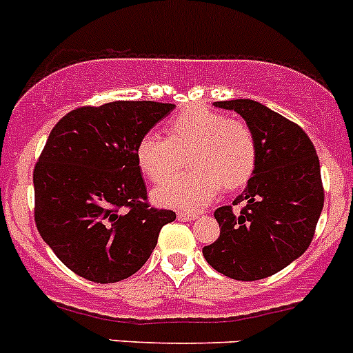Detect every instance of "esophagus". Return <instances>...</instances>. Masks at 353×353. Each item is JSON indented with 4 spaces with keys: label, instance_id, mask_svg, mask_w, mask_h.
<instances>
[{
    "label": "esophagus",
    "instance_id": "1",
    "mask_svg": "<svg viewBox=\"0 0 353 353\" xmlns=\"http://www.w3.org/2000/svg\"><path fill=\"white\" fill-rule=\"evenodd\" d=\"M179 221H194V219H198L199 213L196 212H179Z\"/></svg>",
    "mask_w": 353,
    "mask_h": 353
}]
</instances>
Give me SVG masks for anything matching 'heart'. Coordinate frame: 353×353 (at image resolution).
<instances>
[{
    "label": "heart",
    "mask_w": 353,
    "mask_h": 353,
    "mask_svg": "<svg viewBox=\"0 0 353 353\" xmlns=\"http://www.w3.org/2000/svg\"><path fill=\"white\" fill-rule=\"evenodd\" d=\"M168 138L147 132L137 147L141 171L152 183H163L190 155L189 172L154 190L155 203L176 208H199L215 198L221 187L238 189L257 166L254 131L240 119L205 106H190L171 119Z\"/></svg>",
    "instance_id": "b5f03b06"
}]
</instances>
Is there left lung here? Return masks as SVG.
Returning a JSON list of instances; mask_svg holds the SVG:
<instances>
[{
    "label": "left lung",
    "instance_id": "left-lung-1",
    "mask_svg": "<svg viewBox=\"0 0 353 353\" xmlns=\"http://www.w3.org/2000/svg\"><path fill=\"white\" fill-rule=\"evenodd\" d=\"M247 121L257 143V166L243 194L215 210L221 236L203 248L219 273L254 282L305 254L324 206V185L315 147L296 122L252 99L216 101Z\"/></svg>",
    "mask_w": 353,
    "mask_h": 353
}]
</instances>
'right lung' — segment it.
<instances>
[{
	"label": "right lung",
	"mask_w": 353,
	"mask_h": 353,
	"mask_svg": "<svg viewBox=\"0 0 353 353\" xmlns=\"http://www.w3.org/2000/svg\"><path fill=\"white\" fill-rule=\"evenodd\" d=\"M174 105L112 101L66 113L34 164V222L61 263L96 283L137 273L173 210L150 206L137 147Z\"/></svg>",
	"instance_id": "right-lung-1"
}]
</instances>
